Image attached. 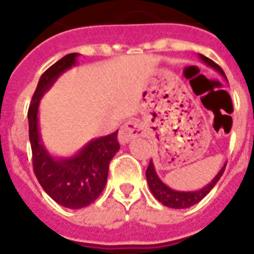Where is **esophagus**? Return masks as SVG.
Here are the masks:
<instances>
[{"mask_svg": "<svg viewBox=\"0 0 254 254\" xmlns=\"http://www.w3.org/2000/svg\"><path fill=\"white\" fill-rule=\"evenodd\" d=\"M142 134V125L138 123V121H134V120H130L127 121L121 127L119 131V141L120 143L130 142L131 139L138 137V135Z\"/></svg>", "mask_w": 254, "mask_h": 254, "instance_id": "34e87169", "label": "esophagus"}]
</instances>
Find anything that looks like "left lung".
<instances>
[{"instance_id": "left-lung-1", "label": "left lung", "mask_w": 254, "mask_h": 254, "mask_svg": "<svg viewBox=\"0 0 254 254\" xmlns=\"http://www.w3.org/2000/svg\"><path fill=\"white\" fill-rule=\"evenodd\" d=\"M199 57H200V59L204 62L205 64L209 65V67H212L213 69H216L221 76L225 77L224 71L221 69L220 65L216 64L215 62L208 59V58L204 57V55H201V54ZM225 79H227V77H225ZM225 165H227V163H225ZM225 165L221 167L219 174L213 178L212 181H211V183L204 186L203 189L197 190V191H175V190H171L170 187H167V186L159 179V177L157 175V173H155L154 163H153V161L150 159V163H149V166H147L146 169L147 185H149V189H150L151 193L154 195L155 199L158 201H161L163 205L175 209L190 208V207H192L193 204L199 203V201H200L201 199L215 187V185L219 182V179H220L223 173H224Z\"/></svg>"}]
</instances>
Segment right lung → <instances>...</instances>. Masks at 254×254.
<instances>
[{"instance_id": "1", "label": "right lung", "mask_w": 254, "mask_h": 254, "mask_svg": "<svg viewBox=\"0 0 254 254\" xmlns=\"http://www.w3.org/2000/svg\"><path fill=\"white\" fill-rule=\"evenodd\" d=\"M79 54H68L46 69L30 103L29 137L33 151V169L38 182L58 204L71 209L87 207L100 196L107 185L109 163L119 151V130L92 139L71 158H54L42 143L38 127V108L42 96L58 77L76 64Z\"/></svg>"}]
</instances>
